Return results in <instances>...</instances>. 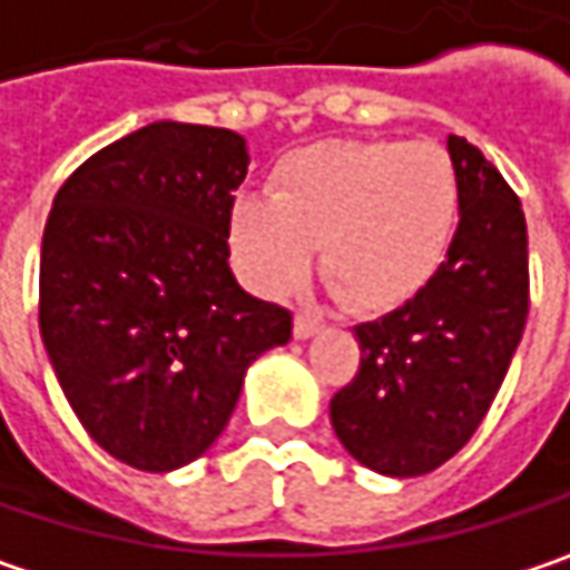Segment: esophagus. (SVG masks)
I'll return each instance as SVG.
<instances>
[{
  "mask_svg": "<svg viewBox=\"0 0 570 570\" xmlns=\"http://www.w3.org/2000/svg\"><path fill=\"white\" fill-rule=\"evenodd\" d=\"M317 327H321V321L314 317V314H305V311H298L295 314V337L298 341H305L311 334H317Z\"/></svg>",
  "mask_w": 570,
  "mask_h": 570,
  "instance_id": "1",
  "label": "esophagus"
}]
</instances>
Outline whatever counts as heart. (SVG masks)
<instances>
[{
	"instance_id": "obj_1",
	"label": "heart",
	"mask_w": 570,
	"mask_h": 570,
	"mask_svg": "<svg viewBox=\"0 0 570 570\" xmlns=\"http://www.w3.org/2000/svg\"><path fill=\"white\" fill-rule=\"evenodd\" d=\"M461 220V178L438 142L344 139L285 155L272 200L233 204L229 243L265 295L292 292L321 246L327 288L376 314L415 298L444 263Z\"/></svg>"
}]
</instances>
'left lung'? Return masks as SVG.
<instances>
[{"instance_id": "8db88e82", "label": "left lung", "mask_w": 570, "mask_h": 570, "mask_svg": "<svg viewBox=\"0 0 570 570\" xmlns=\"http://www.w3.org/2000/svg\"><path fill=\"white\" fill-rule=\"evenodd\" d=\"M461 224L425 288L386 317L356 324L360 370L331 425L363 468L422 476L451 461L490 412L529 317V236L515 190L461 136Z\"/></svg>"}]
</instances>
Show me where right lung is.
Here are the masks:
<instances>
[{"mask_svg": "<svg viewBox=\"0 0 570 570\" xmlns=\"http://www.w3.org/2000/svg\"><path fill=\"white\" fill-rule=\"evenodd\" d=\"M243 136L151 122L90 155L58 190L41 239L38 324L80 425L148 473L197 461L229 422L256 356L292 311L229 272Z\"/></svg>", "mask_w": 570, "mask_h": 570, "instance_id": "obj_1", "label": "right lung"}]
</instances>
